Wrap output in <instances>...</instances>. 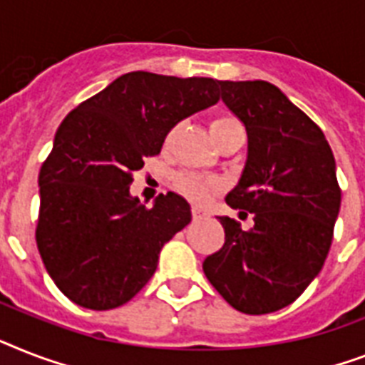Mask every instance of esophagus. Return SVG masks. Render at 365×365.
Wrapping results in <instances>:
<instances>
[{
	"mask_svg": "<svg viewBox=\"0 0 365 365\" xmlns=\"http://www.w3.org/2000/svg\"><path fill=\"white\" fill-rule=\"evenodd\" d=\"M191 213H192V219H195V221H202V219L208 217V213L200 208H192Z\"/></svg>",
	"mask_w": 365,
	"mask_h": 365,
	"instance_id": "34e87169",
	"label": "esophagus"
}]
</instances>
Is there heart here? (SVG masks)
Instances as JSON below:
<instances>
[{"label": "heart", "instance_id": "1", "mask_svg": "<svg viewBox=\"0 0 365 365\" xmlns=\"http://www.w3.org/2000/svg\"><path fill=\"white\" fill-rule=\"evenodd\" d=\"M234 127H240V123L234 120V118H230V115H215V118L210 121V133H212L213 140L215 142H219V138H221L225 133H229L230 129H234ZM174 133H176V129L168 131L167 138H165V146H168V144L173 142ZM174 185H176L178 191L183 192L185 197L195 200V202H204L213 191H217L219 189L217 180L202 178L192 173H178L176 176H174Z\"/></svg>", "mask_w": 365, "mask_h": 365}]
</instances>
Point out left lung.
<instances>
[{
	"mask_svg": "<svg viewBox=\"0 0 365 365\" xmlns=\"http://www.w3.org/2000/svg\"><path fill=\"white\" fill-rule=\"evenodd\" d=\"M217 86L247 131L244 173L225 200L253 213L255 225L242 230L238 221L217 217L225 245L202 269L234 309L264 315L292 304L327 260L341 206L336 159L321 127L274 84Z\"/></svg>",
	"mask_w": 365,
	"mask_h": 365,
	"instance_id": "8db88e82",
	"label": "left lung"
}]
</instances>
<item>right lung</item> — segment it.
Returning a JSON list of instances; mask_svg holds the SVG:
<instances>
[{"label": "right lung", "instance_id": "right-lung-1", "mask_svg": "<svg viewBox=\"0 0 365 365\" xmlns=\"http://www.w3.org/2000/svg\"><path fill=\"white\" fill-rule=\"evenodd\" d=\"M219 80L135 71L61 121L38 173L37 240L44 268L71 302L120 307L155 274L163 245L191 221L176 192L146 208L129 187L178 121L219 101Z\"/></svg>", "mask_w": 365, "mask_h": 365}]
</instances>
